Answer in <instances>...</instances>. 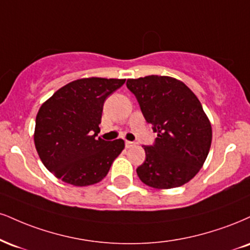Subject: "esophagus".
<instances>
[{"label": "esophagus", "instance_id": "obj_1", "mask_svg": "<svg viewBox=\"0 0 250 250\" xmlns=\"http://www.w3.org/2000/svg\"><path fill=\"white\" fill-rule=\"evenodd\" d=\"M135 143L134 142H130V141H125V148H131V146H134Z\"/></svg>", "mask_w": 250, "mask_h": 250}]
</instances>
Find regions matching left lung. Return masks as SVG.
<instances>
[{"label": "left lung", "mask_w": 250, "mask_h": 250, "mask_svg": "<svg viewBox=\"0 0 250 250\" xmlns=\"http://www.w3.org/2000/svg\"><path fill=\"white\" fill-rule=\"evenodd\" d=\"M127 88L157 133L152 146H144L146 161L137 176L155 188L184 185L199 172L211 148V123L200 101L184 83L170 77L128 79Z\"/></svg>", "instance_id": "left-lung-1"}]
</instances>
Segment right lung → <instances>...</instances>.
<instances>
[{
    "instance_id": "obj_1",
    "label": "right lung",
    "mask_w": 250,
    "mask_h": 250,
    "mask_svg": "<svg viewBox=\"0 0 250 250\" xmlns=\"http://www.w3.org/2000/svg\"><path fill=\"white\" fill-rule=\"evenodd\" d=\"M125 81L104 78L72 81L39 108L35 146L45 167L57 178L74 186H87L107 176L125 148V141L96 136L104 101Z\"/></svg>"
}]
</instances>
